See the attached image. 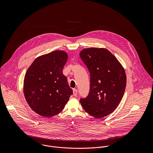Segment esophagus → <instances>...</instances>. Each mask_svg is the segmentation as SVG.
Returning a JSON list of instances; mask_svg holds the SVG:
<instances>
[{
	"mask_svg": "<svg viewBox=\"0 0 153 153\" xmlns=\"http://www.w3.org/2000/svg\"><path fill=\"white\" fill-rule=\"evenodd\" d=\"M77 93H78V91L76 89H73V95L74 96L76 97L77 95Z\"/></svg>",
	"mask_w": 153,
	"mask_h": 153,
	"instance_id": "1",
	"label": "esophagus"
}]
</instances>
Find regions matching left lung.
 <instances>
[{"instance_id":"obj_1","label":"left lung","mask_w":153,"mask_h":153,"mask_svg":"<svg viewBox=\"0 0 153 153\" xmlns=\"http://www.w3.org/2000/svg\"><path fill=\"white\" fill-rule=\"evenodd\" d=\"M80 57L90 74V89L80 99L89 115L102 118L112 113L121 102L126 87L125 71L117 58L104 48L83 49Z\"/></svg>"}]
</instances>
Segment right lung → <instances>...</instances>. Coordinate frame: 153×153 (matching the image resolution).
<instances>
[{
  "mask_svg": "<svg viewBox=\"0 0 153 153\" xmlns=\"http://www.w3.org/2000/svg\"><path fill=\"white\" fill-rule=\"evenodd\" d=\"M67 53L55 51L37 58L28 68L24 79L25 99L38 114L51 117L61 112L73 94L62 69Z\"/></svg>",
  "mask_w": 153,
  "mask_h": 153,
  "instance_id": "1",
  "label": "right lung"
}]
</instances>
